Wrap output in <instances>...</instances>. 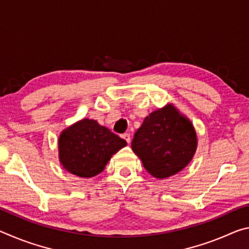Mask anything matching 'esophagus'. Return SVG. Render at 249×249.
I'll return each mask as SVG.
<instances>
[{
	"instance_id": "obj_1",
	"label": "esophagus",
	"mask_w": 249,
	"mask_h": 249,
	"mask_svg": "<svg viewBox=\"0 0 249 249\" xmlns=\"http://www.w3.org/2000/svg\"><path fill=\"white\" fill-rule=\"evenodd\" d=\"M122 138H123V140H125L129 144V142H130V135L129 134H126V133L123 134V135H122Z\"/></svg>"
}]
</instances>
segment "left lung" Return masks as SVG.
<instances>
[{
  "instance_id": "8db88e82",
  "label": "left lung",
  "mask_w": 249,
  "mask_h": 249,
  "mask_svg": "<svg viewBox=\"0 0 249 249\" xmlns=\"http://www.w3.org/2000/svg\"><path fill=\"white\" fill-rule=\"evenodd\" d=\"M197 148L195 126L168 103L145 117L135 133L132 149L148 174L166 179L187 167Z\"/></svg>"
}]
</instances>
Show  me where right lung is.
<instances>
[{
  "label": "right lung",
  "mask_w": 249,
  "mask_h": 249,
  "mask_svg": "<svg viewBox=\"0 0 249 249\" xmlns=\"http://www.w3.org/2000/svg\"><path fill=\"white\" fill-rule=\"evenodd\" d=\"M126 145L124 140L96 121L82 119L59 135V161L70 174L92 178L102 172L112 156Z\"/></svg>",
  "instance_id": "right-lung-1"
}]
</instances>
